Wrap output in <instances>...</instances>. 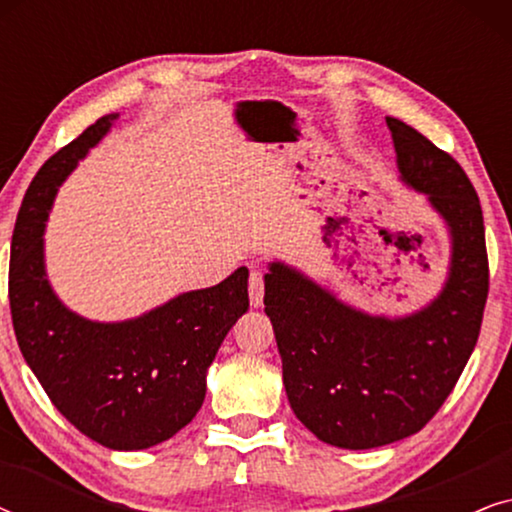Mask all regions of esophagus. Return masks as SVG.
I'll list each match as a JSON object with an SVG mask.
<instances>
[{"label": "esophagus", "mask_w": 512, "mask_h": 512, "mask_svg": "<svg viewBox=\"0 0 512 512\" xmlns=\"http://www.w3.org/2000/svg\"><path fill=\"white\" fill-rule=\"evenodd\" d=\"M263 293H265V277L263 272H251L249 275V300L254 307L263 305Z\"/></svg>", "instance_id": "1"}]
</instances>
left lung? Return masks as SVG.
Returning <instances> with one entry per match:
<instances>
[{
  "label": "left lung",
  "mask_w": 512,
  "mask_h": 512,
  "mask_svg": "<svg viewBox=\"0 0 512 512\" xmlns=\"http://www.w3.org/2000/svg\"><path fill=\"white\" fill-rule=\"evenodd\" d=\"M387 125L403 181L429 195L450 226L443 293L389 321L342 305L279 263L265 275V314L291 408L319 440L345 450L396 443L431 422L471 359L489 293L485 221L464 167L412 125Z\"/></svg>",
  "instance_id": "8db88e82"
}]
</instances>
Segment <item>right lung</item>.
<instances>
[{
    "label": "right lung",
    "mask_w": 512,
    "mask_h": 512,
    "mask_svg": "<svg viewBox=\"0 0 512 512\" xmlns=\"http://www.w3.org/2000/svg\"><path fill=\"white\" fill-rule=\"evenodd\" d=\"M114 118H97L32 179L13 228L9 305L20 352L60 415L111 450H146L200 410L209 363L249 310V270L237 268L212 289L184 293L123 324L86 321L55 298L41 240L48 207Z\"/></svg>",
    "instance_id": "right-lung-1"
}]
</instances>
